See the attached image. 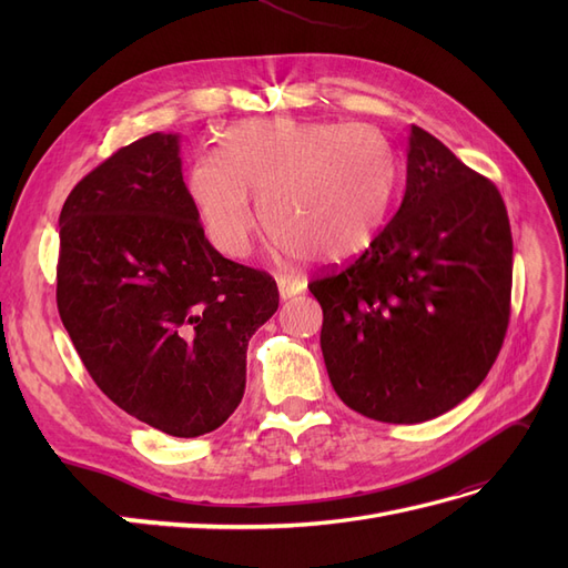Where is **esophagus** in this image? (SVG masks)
I'll return each mask as SVG.
<instances>
[{
	"instance_id": "esophagus-1",
	"label": "esophagus",
	"mask_w": 568,
	"mask_h": 568,
	"mask_svg": "<svg viewBox=\"0 0 568 568\" xmlns=\"http://www.w3.org/2000/svg\"><path fill=\"white\" fill-rule=\"evenodd\" d=\"M277 286H280V296H282V301H286V298H291V296L301 294V291L305 288V284H303L301 280H296V277H280V280H277Z\"/></svg>"
}]
</instances>
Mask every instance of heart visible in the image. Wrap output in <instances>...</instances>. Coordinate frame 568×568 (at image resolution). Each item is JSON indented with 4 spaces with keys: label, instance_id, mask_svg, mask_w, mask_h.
Masks as SVG:
<instances>
[{
    "label": "heart",
    "instance_id": "b5f03b06",
    "mask_svg": "<svg viewBox=\"0 0 568 568\" xmlns=\"http://www.w3.org/2000/svg\"><path fill=\"white\" fill-rule=\"evenodd\" d=\"M386 136L365 125L257 118L227 130L220 151L189 165L186 192L215 248L244 255L255 209L270 234L307 261L363 253L379 232L395 189Z\"/></svg>",
    "mask_w": 568,
    "mask_h": 568
}]
</instances>
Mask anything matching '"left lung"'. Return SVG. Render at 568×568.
Segmentation results:
<instances>
[{
	"mask_svg": "<svg viewBox=\"0 0 568 568\" xmlns=\"http://www.w3.org/2000/svg\"><path fill=\"white\" fill-rule=\"evenodd\" d=\"M338 398L419 424L486 379L509 324L511 230L497 186L412 125L398 213L346 267L307 284Z\"/></svg>",
	"mask_w": 568,
	"mask_h": 568,
	"instance_id": "obj_1",
	"label": "left lung"
}]
</instances>
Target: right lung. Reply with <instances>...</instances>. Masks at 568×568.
<instances>
[{
    "label": "right lung",
    "instance_id": "add662e5",
    "mask_svg": "<svg viewBox=\"0 0 568 568\" xmlns=\"http://www.w3.org/2000/svg\"><path fill=\"white\" fill-rule=\"evenodd\" d=\"M59 236V315L94 384L175 438L225 424L244 398L248 338L280 291L205 239L180 134L142 136L84 175Z\"/></svg>",
    "mask_w": 568,
    "mask_h": 568
}]
</instances>
